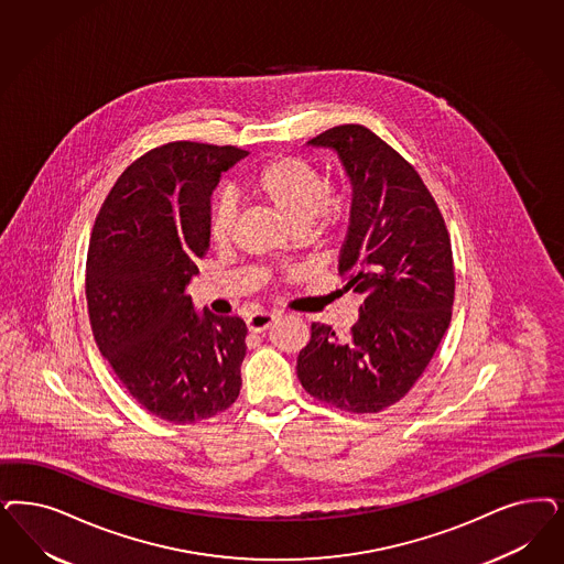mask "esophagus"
Listing matches in <instances>:
<instances>
[{
    "mask_svg": "<svg viewBox=\"0 0 564 564\" xmlns=\"http://www.w3.org/2000/svg\"><path fill=\"white\" fill-rule=\"evenodd\" d=\"M274 318H276L274 312H253V314L248 316L246 325H248V329L253 330V333H260V330L269 329Z\"/></svg>",
    "mask_w": 564,
    "mask_h": 564,
    "instance_id": "34e87169",
    "label": "esophagus"
}]
</instances>
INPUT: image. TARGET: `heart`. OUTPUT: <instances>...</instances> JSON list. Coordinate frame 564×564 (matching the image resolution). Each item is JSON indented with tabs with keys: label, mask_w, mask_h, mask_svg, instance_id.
<instances>
[{
	"label": "heart",
	"mask_w": 564,
	"mask_h": 564,
	"mask_svg": "<svg viewBox=\"0 0 564 564\" xmlns=\"http://www.w3.org/2000/svg\"><path fill=\"white\" fill-rule=\"evenodd\" d=\"M252 192L283 214L295 229L327 235L346 223L350 194L323 181L316 166L295 155L272 158L252 176ZM235 204L218 197L210 210V237L227 243L234 234Z\"/></svg>",
	"instance_id": "b5f03b06"
}]
</instances>
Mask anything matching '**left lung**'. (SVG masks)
<instances>
[{
  "label": "left lung",
  "instance_id": "left-lung-1",
  "mask_svg": "<svg viewBox=\"0 0 564 564\" xmlns=\"http://www.w3.org/2000/svg\"><path fill=\"white\" fill-rule=\"evenodd\" d=\"M333 150L351 185L350 227L339 253L344 290L365 297L348 339L312 323L297 356L302 388L356 414L400 402L427 369L454 304V262L444 216L423 178L362 124L308 141Z\"/></svg>",
  "mask_w": 564,
  "mask_h": 564
}]
</instances>
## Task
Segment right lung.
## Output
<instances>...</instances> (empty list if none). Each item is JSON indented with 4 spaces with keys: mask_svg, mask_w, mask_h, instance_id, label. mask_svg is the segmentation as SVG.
Wrapping results in <instances>:
<instances>
[{
    "mask_svg": "<svg viewBox=\"0 0 564 564\" xmlns=\"http://www.w3.org/2000/svg\"><path fill=\"white\" fill-rule=\"evenodd\" d=\"M248 152L173 141L137 158L99 210L87 308L101 356L145 410L176 425L229 409L241 388L246 323L195 312L185 290L210 246V197Z\"/></svg>",
    "mask_w": 564,
    "mask_h": 564,
    "instance_id": "1",
    "label": "right lung"
}]
</instances>
